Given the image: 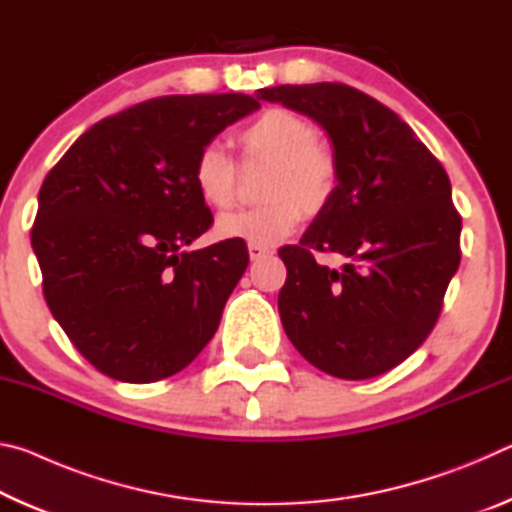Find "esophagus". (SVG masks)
I'll list each match as a JSON object with an SVG mask.
<instances>
[{"instance_id":"esophagus-1","label":"esophagus","mask_w":512,"mask_h":512,"mask_svg":"<svg viewBox=\"0 0 512 512\" xmlns=\"http://www.w3.org/2000/svg\"><path fill=\"white\" fill-rule=\"evenodd\" d=\"M268 253H271V248L257 246V244H248V255H250V259H262V257H266Z\"/></svg>"}]
</instances>
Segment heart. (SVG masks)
<instances>
[{
  "label": "heart",
  "instance_id": "1",
  "mask_svg": "<svg viewBox=\"0 0 512 512\" xmlns=\"http://www.w3.org/2000/svg\"><path fill=\"white\" fill-rule=\"evenodd\" d=\"M237 144L246 164H268L262 180L264 205L223 214L216 235L273 246L293 235L302 212L314 216L329 205L339 180L332 151L318 142V128L289 108H268L241 128ZM192 180L198 196L214 210L237 201L239 169L219 144L198 151Z\"/></svg>",
  "mask_w": 512,
  "mask_h": 512
}]
</instances>
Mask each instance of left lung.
I'll return each mask as SVG.
<instances>
[{"label": "left lung", "mask_w": 512, "mask_h": 512, "mask_svg": "<svg viewBox=\"0 0 512 512\" xmlns=\"http://www.w3.org/2000/svg\"><path fill=\"white\" fill-rule=\"evenodd\" d=\"M257 97L323 126L339 169L300 244L280 248L284 332L327 375H384L431 334L461 264L447 171L391 108L350 85H277ZM318 252L344 264L325 267Z\"/></svg>", "instance_id": "left-lung-1"}]
</instances>
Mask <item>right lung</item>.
<instances>
[{
	"instance_id": "1",
	"label": "right lung",
	"mask_w": 512,
	"mask_h": 512,
	"mask_svg": "<svg viewBox=\"0 0 512 512\" xmlns=\"http://www.w3.org/2000/svg\"><path fill=\"white\" fill-rule=\"evenodd\" d=\"M248 94H171L85 131L47 173L31 230L42 291L94 368L149 384L189 366L248 266L244 239L185 250L210 230L198 151L250 115Z\"/></svg>"
}]
</instances>
